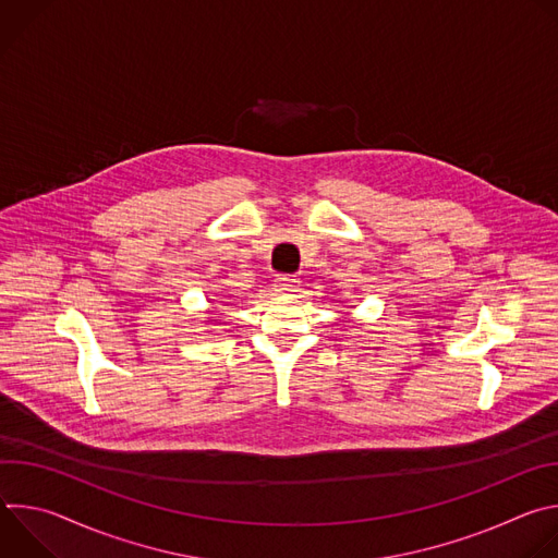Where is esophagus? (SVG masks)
I'll list each match as a JSON object with an SVG mask.
<instances>
[{
    "instance_id": "1",
    "label": "esophagus",
    "mask_w": 558,
    "mask_h": 558,
    "mask_svg": "<svg viewBox=\"0 0 558 558\" xmlns=\"http://www.w3.org/2000/svg\"><path fill=\"white\" fill-rule=\"evenodd\" d=\"M295 287H298V278L291 274H280L274 280V291H278V293H291V291H295Z\"/></svg>"
}]
</instances>
